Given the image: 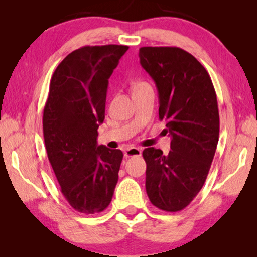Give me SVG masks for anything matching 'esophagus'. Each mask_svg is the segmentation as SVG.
<instances>
[{
	"label": "esophagus",
	"instance_id": "obj_1",
	"mask_svg": "<svg viewBox=\"0 0 257 257\" xmlns=\"http://www.w3.org/2000/svg\"><path fill=\"white\" fill-rule=\"evenodd\" d=\"M142 150L138 147H130V149L124 151L125 158H130V156H141Z\"/></svg>",
	"mask_w": 257,
	"mask_h": 257
}]
</instances>
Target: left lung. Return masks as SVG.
Wrapping results in <instances>:
<instances>
[{
  "mask_svg": "<svg viewBox=\"0 0 257 257\" xmlns=\"http://www.w3.org/2000/svg\"><path fill=\"white\" fill-rule=\"evenodd\" d=\"M141 64L159 90V118L165 120L171 151L149 147L146 193L165 212H178L197 196L219 142L220 118L211 77L195 56L173 46L139 49Z\"/></svg>",
  "mask_w": 257,
  "mask_h": 257,
  "instance_id": "left-lung-1",
  "label": "left lung"
}]
</instances>
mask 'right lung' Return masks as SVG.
<instances>
[{
	"mask_svg": "<svg viewBox=\"0 0 257 257\" xmlns=\"http://www.w3.org/2000/svg\"><path fill=\"white\" fill-rule=\"evenodd\" d=\"M125 45L82 46L56 67L43 112V134L61 193L72 208L94 214L110 205L123 154L97 145L108 78Z\"/></svg>",
	"mask_w": 257,
	"mask_h": 257,
	"instance_id": "right-lung-1",
	"label": "right lung"
}]
</instances>
